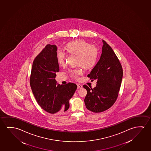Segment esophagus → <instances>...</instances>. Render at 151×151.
<instances>
[{
	"label": "esophagus",
	"instance_id": "esophagus-1",
	"mask_svg": "<svg viewBox=\"0 0 151 151\" xmlns=\"http://www.w3.org/2000/svg\"><path fill=\"white\" fill-rule=\"evenodd\" d=\"M77 88H78V89H80V88H83V86L81 85V84L77 83Z\"/></svg>",
	"mask_w": 151,
	"mask_h": 151
}]
</instances>
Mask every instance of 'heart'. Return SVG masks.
Returning <instances> with one entry per match:
<instances>
[{
	"label": "heart",
	"mask_w": 151,
	"mask_h": 151,
	"mask_svg": "<svg viewBox=\"0 0 151 151\" xmlns=\"http://www.w3.org/2000/svg\"><path fill=\"white\" fill-rule=\"evenodd\" d=\"M66 50L70 54L77 55L76 64L84 68H89L94 65L98 56V49L96 46L90 45L84 40H77L70 42L66 45ZM66 55L65 51L59 50L57 52V60L60 65L65 63ZM70 76L75 79L78 78L83 74L79 68H75L69 70Z\"/></svg>",
	"instance_id": "obj_1"
}]
</instances>
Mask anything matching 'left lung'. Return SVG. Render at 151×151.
<instances>
[{
	"instance_id": "obj_1",
	"label": "left lung",
	"mask_w": 151,
	"mask_h": 151,
	"mask_svg": "<svg viewBox=\"0 0 151 151\" xmlns=\"http://www.w3.org/2000/svg\"><path fill=\"white\" fill-rule=\"evenodd\" d=\"M100 59L87 76L96 80L93 89L83 85L87 93L84 102L86 108L94 113H100L111 107L117 98L122 81V68L112 48L102 40Z\"/></svg>"
}]
</instances>
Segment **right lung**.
Here are the masks:
<instances>
[{
	"mask_svg": "<svg viewBox=\"0 0 151 151\" xmlns=\"http://www.w3.org/2000/svg\"><path fill=\"white\" fill-rule=\"evenodd\" d=\"M57 46L47 45L35 58L32 68L30 85L37 103L51 114L67 111L69 101L77 89L75 83L57 84L55 79L59 72Z\"/></svg>",
	"mask_w": 151,
	"mask_h": 151,
	"instance_id": "add662e5",
	"label": "right lung"
}]
</instances>
